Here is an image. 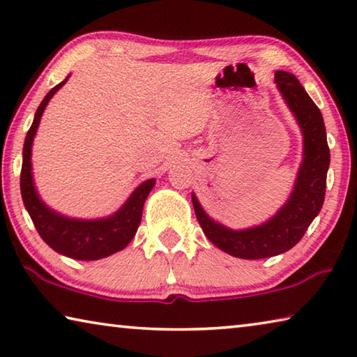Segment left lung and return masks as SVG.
<instances>
[{"label": "left lung", "instance_id": "left-lung-1", "mask_svg": "<svg viewBox=\"0 0 357 357\" xmlns=\"http://www.w3.org/2000/svg\"><path fill=\"white\" fill-rule=\"evenodd\" d=\"M275 83L304 135V159L288 202L263 225L238 231L211 219L192 193L197 220L206 238L220 250L244 259L275 257L291 249L304 236L324 203L331 154L323 114L293 74L277 70Z\"/></svg>", "mask_w": 357, "mask_h": 357}]
</instances>
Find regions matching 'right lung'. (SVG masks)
Segmentation results:
<instances>
[{"label": "right lung", "mask_w": 357, "mask_h": 357, "mask_svg": "<svg viewBox=\"0 0 357 357\" xmlns=\"http://www.w3.org/2000/svg\"><path fill=\"white\" fill-rule=\"evenodd\" d=\"M66 80L52 88L48 94L40 102L38 112L34 114V121L29 128L25 146H23V162L20 173V190L23 204L28 211L29 217L34 223L36 229L40 238L52 247L53 250L61 253L74 259H100L110 257L113 253L123 250L132 239H134L137 228L142 222L143 204L149 192L153 190L155 179H148L142 183L132 192L128 202L123 208L116 211L113 215L105 219L96 220H82V219H69L61 214L55 213L47 204L40 200L33 183L31 173V146L33 140L40 123V116L44 113L48 100L53 98L59 88L68 82Z\"/></svg>", "instance_id": "1"}]
</instances>
